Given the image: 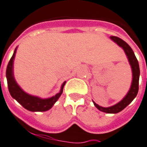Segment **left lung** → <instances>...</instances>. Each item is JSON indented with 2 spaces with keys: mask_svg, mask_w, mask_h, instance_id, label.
<instances>
[{
  "mask_svg": "<svg viewBox=\"0 0 147 147\" xmlns=\"http://www.w3.org/2000/svg\"><path fill=\"white\" fill-rule=\"evenodd\" d=\"M110 38L116 43L117 45L119 47H121V48L123 49L125 51V54L127 56V59H128V62H129L131 67L132 70V82L130 90H128L127 94H126V96L121 100L120 102L116 103L114 106L109 107H102L100 106H99L98 104H96V102H94V106L98 109L99 110L102 111L103 113H118L119 112H121V110H123L125 107L128 106L131 102L133 101V100L136 97L137 94L138 93V90H139V78H140V67L139 63H138V59L136 58L134 53L133 50L131 47L127 45V43L124 41L122 39L119 38L118 37L115 36H111Z\"/></svg>",
  "mask_w": 147,
  "mask_h": 147,
  "instance_id": "8db88e82",
  "label": "left lung"
}]
</instances>
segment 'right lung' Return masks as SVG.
Here are the masks:
<instances>
[{"label":"right lung","mask_w":147,"mask_h":147,"mask_svg":"<svg viewBox=\"0 0 147 147\" xmlns=\"http://www.w3.org/2000/svg\"><path fill=\"white\" fill-rule=\"evenodd\" d=\"M16 48L14 51L11 59H9L7 67V71H6V76L7 80L9 94L13 98L15 99L20 104L22 105L27 110L31 111V112H45V111L49 110L50 109L52 108L55 102L58 100L59 97L63 94V88L65 84V82H63V84H62L59 92L50 98L41 99L38 96H32L25 92L22 88L18 85L13 76V60L15 58Z\"/></svg>","instance_id":"add662e5"}]
</instances>
